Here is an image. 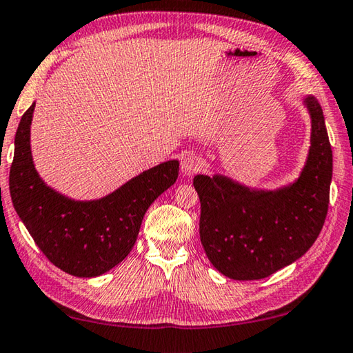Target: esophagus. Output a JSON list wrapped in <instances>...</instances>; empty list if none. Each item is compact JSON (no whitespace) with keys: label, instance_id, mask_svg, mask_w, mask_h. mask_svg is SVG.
I'll list each match as a JSON object with an SVG mask.
<instances>
[{"label":"esophagus","instance_id":"34e87169","mask_svg":"<svg viewBox=\"0 0 353 353\" xmlns=\"http://www.w3.org/2000/svg\"><path fill=\"white\" fill-rule=\"evenodd\" d=\"M201 168V164H199V159L194 155H188L181 159V172L184 176H192L195 175L196 172Z\"/></svg>","mask_w":353,"mask_h":353}]
</instances>
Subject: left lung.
I'll use <instances>...</instances> for the list:
<instances>
[{
    "label": "left lung",
    "instance_id": "8db88e82",
    "mask_svg": "<svg viewBox=\"0 0 353 353\" xmlns=\"http://www.w3.org/2000/svg\"><path fill=\"white\" fill-rule=\"evenodd\" d=\"M303 103L310 115V148L294 183L275 190L252 189L224 175H196L201 203L199 238L209 261L232 280L275 274L307 252L329 208L332 148L315 97Z\"/></svg>",
    "mask_w": 353,
    "mask_h": 353
}]
</instances>
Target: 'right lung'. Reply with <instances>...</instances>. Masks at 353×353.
Wrapping results in <instances>:
<instances>
[{"label":"right lung","mask_w":353,"mask_h":353,"mask_svg":"<svg viewBox=\"0 0 353 353\" xmlns=\"http://www.w3.org/2000/svg\"><path fill=\"white\" fill-rule=\"evenodd\" d=\"M33 109L35 103L26 110L15 135L9 175L13 208L58 269L79 278L103 275L129 255L150 204L176 181L178 159L144 170L103 198L77 201L38 175L30 150Z\"/></svg>","instance_id":"right-lung-1"}]
</instances>
